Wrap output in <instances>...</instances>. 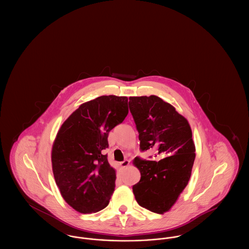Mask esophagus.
Wrapping results in <instances>:
<instances>
[{
    "instance_id": "34e87169",
    "label": "esophagus",
    "mask_w": 249,
    "mask_h": 249,
    "mask_svg": "<svg viewBox=\"0 0 249 249\" xmlns=\"http://www.w3.org/2000/svg\"><path fill=\"white\" fill-rule=\"evenodd\" d=\"M129 164H130V160H125L119 163V165L121 166L122 168H126Z\"/></svg>"
}]
</instances>
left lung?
Instances as JSON below:
<instances>
[{"label":"left lung","instance_id":"left-lung-1","mask_svg":"<svg viewBox=\"0 0 249 249\" xmlns=\"http://www.w3.org/2000/svg\"><path fill=\"white\" fill-rule=\"evenodd\" d=\"M129 107L139 133L140 150L153 149L158 160L137 157L141 173L132 191L139 205L156 213L169 211L189 183L195 145L188 120L158 96L130 97ZM152 158V157H150Z\"/></svg>","mask_w":249,"mask_h":249}]
</instances>
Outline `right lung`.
<instances>
[{
    "label": "right lung",
    "mask_w": 249,
    "mask_h": 249,
    "mask_svg": "<svg viewBox=\"0 0 249 249\" xmlns=\"http://www.w3.org/2000/svg\"><path fill=\"white\" fill-rule=\"evenodd\" d=\"M129 113L128 98L101 96L76 109L61 125L52 147V169L61 196L80 213L106 208L116 171L104 150L108 134Z\"/></svg>",
    "instance_id": "obj_1"
}]
</instances>
